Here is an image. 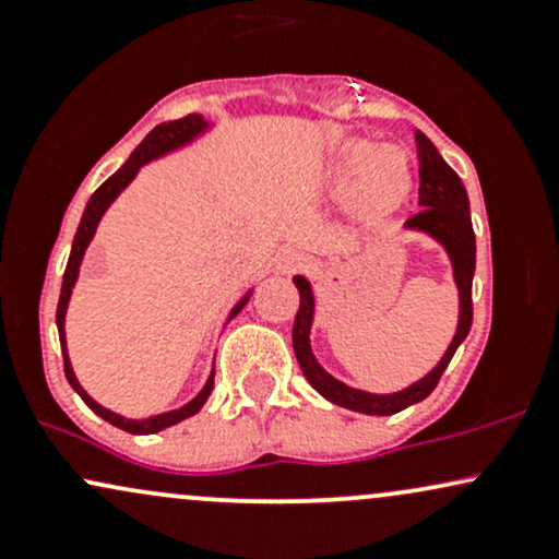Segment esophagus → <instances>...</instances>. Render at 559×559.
Returning a JSON list of instances; mask_svg holds the SVG:
<instances>
[{"label": "esophagus", "instance_id": "obj_1", "mask_svg": "<svg viewBox=\"0 0 559 559\" xmlns=\"http://www.w3.org/2000/svg\"><path fill=\"white\" fill-rule=\"evenodd\" d=\"M305 262H307L305 254L294 252V249H286V252H281L278 258H275L273 271L278 275H292V273L301 271V267H305Z\"/></svg>", "mask_w": 559, "mask_h": 559}]
</instances>
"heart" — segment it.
<instances>
[{
	"instance_id": "b5f03b06",
	"label": "heart",
	"mask_w": 559,
	"mask_h": 559,
	"mask_svg": "<svg viewBox=\"0 0 559 559\" xmlns=\"http://www.w3.org/2000/svg\"><path fill=\"white\" fill-rule=\"evenodd\" d=\"M415 186V170L400 146H381L370 139H352L338 146L329 168V191L352 197L365 226L389 221L404 207Z\"/></svg>"
}]
</instances>
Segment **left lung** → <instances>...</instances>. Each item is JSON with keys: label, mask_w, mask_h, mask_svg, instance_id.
Masks as SVG:
<instances>
[{"label": "left lung", "mask_w": 559, "mask_h": 559, "mask_svg": "<svg viewBox=\"0 0 559 559\" xmlns=\"http://www.w3.org/2000/svg\"><path fill=\"white\" fill-rule=\"evenodd\" d=\"M415 150H418V165H420V213L409 217L404 223V230L413 234L431 236L436 243H441L447 252L449 262H452V278L457 286L460 312H457V331H454L452 342H449L444 357L436 362V368L428 370L420 381L409 383L407 389L391 391V394H370V391L352 389L344 381L333 378L318 357L312 355L310 346V331L312 320H316V294H312V284L305 275H294V286L299 288V310L294 318V355L305 373L310 386L318 391L320 396L338 404V407L355 409L362 415H394L402 413L409 404H418L426 400L436 389L441 373L447 370L449 360L454 357L457 346L465 342L471 333L473 323V273H476V234H473L471 223V202H467V191L460 176L444 163L439 150L431 144L426 133H415Z\"/></svg>", "instance_id": "left-lung-1"}]
</instances>
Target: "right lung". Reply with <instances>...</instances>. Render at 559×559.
Listing matches in <instances>:
<instances>
[{
	"label": "right lung",
	"instance_id": "right-lung-1",
	"mask_svg": "<svg viewBox=\"0 0 559 559\" xmlns=\"http://www.w3.org/2000/svg\"><path fill=\"white\" fill-rule=\"evenodd\" d=\"M213 123L210 120H204L202 115H186L181 120H168V123H159L155 131L146 133V139L141 141L136 150L131 152V157L126 159L123 165H120V170H115L110 178H107L105 183L99 186V189L94 191L92 199L86 202V210H83V217L79 223V230H75V239H73V249H70V258H68V267H66V275H62V292H60V305H57V331H60V344H62V357H66V378L68 383L79 391V396L83 402L88 404V409L92 413L99 415L102 420L112 423L115 428H123L128 433H139V436H146V433H157L163 431V428H170L176 426V423H181L186 418H191V415H197L199 409H202V404L207 402L210 391H213V378H215V370L210 373L207 383H204L202 391L194 396L191 402H186L183 407L178 409H168V413H159V415H152V418H144V420H133V418H126V415H118L112 413V409L102 407L99 402L92 400L88 396V391L81 386L79 378L73 373V365H70V355H68V342H66V316H68V305H70V294H73V286L75 281H79V271H81V262H83V254H86L88 243H92L94 234H96V226H99V221L105 217L107 207L118 199L120 191L126 189L128 183L136 178V173L144 168L146 163H152V159H159L165 155H170V152L181 150V146L191 144V141H197L202 133H207ZM254 288H249L243 297L236 301L234 310H230V318H236L241 312V307L247 305L249 297H252Z\"/></svg>",
	"mask_w": 559,
	"mask_h": 559
}]
</instances>
